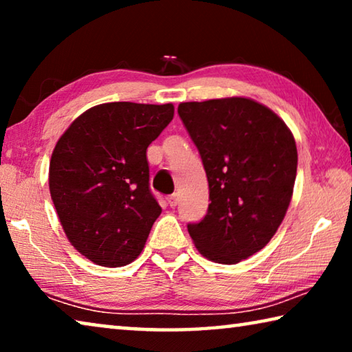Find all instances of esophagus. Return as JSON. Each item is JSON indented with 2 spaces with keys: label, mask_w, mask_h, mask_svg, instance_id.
Listing matches in <instances>:
<instances>
[{
  "label": "esophagus",
  "mask_w": 352,
  "mask_h": 352,
  "mask_svg": "<svg viewBox=\"0 0 352 352\" xmlns=\"http://www.w3.org/2000/svg\"><path fill=\"white\" fill-rule=\"evenodd\" d=\"M168 204H169V206H177V204H178V194H172V195H169L168 197Z\"/></svg>",
  "instance_id": "obj_1"
}]
</instances>
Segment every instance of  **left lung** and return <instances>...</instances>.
I'll list each match as a JSON object with an SVG mask.
<instances>
[{
	"instance_id": "8db88e82",
	"label": "left lung",
	"mask_w": 352,
	"mask_h": 352,
	"mask_svg": "<svg viewBox=\"0 0 352 352\" xmlns=\"http://www.w3.org/2000/svg\"><path fill=\"white\" fill-rule=\"evenodd\" d=\"M178 115L199 148L211 200L188 231L206 259L237 264L270 242L287 212L295 138L275 111L248 98L182 102Z\"/></svg>"
}]
</instances>
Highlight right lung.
Returning <instances> with one entry per match:
<instances>
[{
  "instance_id": "1",
  "label": "right lung",
  "mask_w": 352,
  "mask_h": 352,
  "mask_svg": "<svg viewBox=\"0 0 352 352\" xmlns=\"http://www.w3.org/2000/svg\"><path fill=\"white\" fill-rule=\"evenodd\" d=\"M174 105L109 102L76 118L50 162V192L77 252L102 267L138 258L162 214L148 188L146 151Z\"/></svg>"
}]
</instances>
